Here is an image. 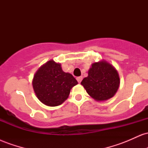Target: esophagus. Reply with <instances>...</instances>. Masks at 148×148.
<instances>
[{
  "instance_id": "obj_1",
  "label": "esophagus",
  "mask_w": 148,
  "mask_h": 148,
  "mask_svg": "<svg viewBox=\"0 0 148 148\" xmlns=\"http://www.w3.org/2000/svg\"><path fill=\"white\" fill-rule=\"evenodd\" d=\"M82 79H83L82 76H79V77L76 78V80H77V81H78V82H79V84H80V83L81 82Z\"/></svg>"
}]
</instances>
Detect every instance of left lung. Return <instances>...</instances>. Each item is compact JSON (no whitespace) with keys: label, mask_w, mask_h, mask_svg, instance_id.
Segmentation results:
<instances>
[{"label":"left lung","mask_w":148,"mask_h":148,"mask_svg":"<svg viewBox=\"0 0 148 148\" xmlns=\"http://www.w3.org/2000/svg\"><path fill=\"white\" fill-rule=\"evenodd\" d=\"M88 72V76L81 84L92 99L105 101L115 95L120 79L118 71L111 63L105 60L93 62Z\"/></svg>","instance_id":"1"}]
</instances>
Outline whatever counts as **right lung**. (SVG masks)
I'll return each mask as SVG.
<instances>
[{"mask_svg":"<svg viewBox=\"0 0 148 148\" xmlns=\"http://www.w3.org/2000/svg\"><path fill=\"white\" fill-rule=\"evenodd\" d=\"M32 84L37 99L42 103L57 106L68 98L71 89L78 82L72 74L62 70L60 63L50 60L37 69Z\"/></svg>","mask_w":148,"mask_h":148,"instance_id":"1","label":"right lung"}]
</instances>
